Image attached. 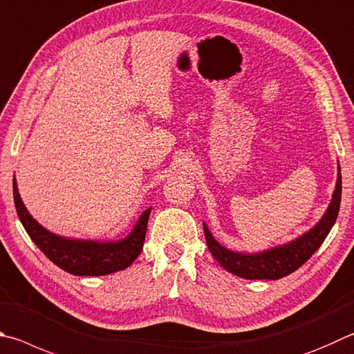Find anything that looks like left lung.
Returning <instances> with one entry per match:
<instances>
[{
    "mask_svg": "<svg viewBox=\"0 0 354 354\" xmlns=\"http://www.w3.org/2000/svg\"><path fill=\"white\" fill-rule=\"evenodd\" d=\"M340 196H342V176H340V167L337 173V183L334 189L333 199L326 209L325 215L316 226L306 234L299 236L283 246L272 248L265 252L259 254H241L234 252L223 248L214 236H212L209 227L204 226L205 243L210 254L215 257V260L226 269L239 277L248 280H277L289 275L304 265L310 257L316 252L330 234L333 224L337 220L339 207H340Z\"/></svg>",
    "mask_w": 354,
    "mask_h": 354,
    "instance_id": "left-lung-1",
    "label": "left lung"
}]
</instances>
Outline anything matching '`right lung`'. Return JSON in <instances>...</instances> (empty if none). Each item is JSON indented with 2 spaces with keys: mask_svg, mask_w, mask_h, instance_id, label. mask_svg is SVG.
I'll return each mask as SVG.
<instances>
[{
  "mask_svg": "<svg viewBox=\"0 0 354 354\" xmlns=\"http://www.w3.org/2000/svg\"><path fill=\"white\" fill-rule=\"evenodd\" d=\"M14 201L17 214L32 241L54 265L73 275H106L122 271L138 259L144 248L147 224H149L151 209H147L140 215L136 226L125 240L97 243L62 239L40 226L26 210L20 194H18L15 179Z\"/></svg>",
  "mask_w": 354,
  "mask_h": 354,
  "instance_id": "1",
  "label": "right lung"
}]
</instances>
